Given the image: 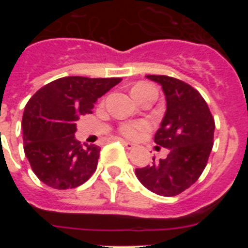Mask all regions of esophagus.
Returning a JSON list of instances; mask_svg holds the SVG:
<instances>
[{
    "mask_svg": "<svg viewBox=\"0 0 248 248\" xmlns=\"http://www.w3.org/2000/svg\"><path fill=\"white\" fill-rule=\"evenodd\" d=\"M120 141H122L123 145L125 146L126 149H129V150H130V149H133V148H134V146H135L134 144H133V143H129V141H126V140H120Z\"/></svg>",
    "mask_w": 248,
    "mask_h": 248,
    "instance_id": "obj_1",
    "label": "esophagus"
}]
</instances>
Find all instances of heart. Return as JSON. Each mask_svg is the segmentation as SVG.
I'll use <instances>...</instances> for the list:
<instances>
[{"instance_id":"1","label":"heart","mask_w":248,"mask_h":248,"mask_svg":"<svg viewBox=\"0 0 248 248\" xmlns=\"http://www.w3.org/2000/svg\"><path fill=\"white\" fill-rule=\"evenodd\" d=\"M141 88H149V87L145 84H139L137 85V87H134L133 91H135V89H141ZM143 129H144V124L133 123V124H124V125L122 126V129H120V131H122L123 134L125 135V137L135 138L139 135V133L143 130Z\"/></svg>"}]
</instances>
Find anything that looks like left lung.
Segmentation results:
<instances>
[{
    "mask_svg": "<svg viewBox=\"0 0 248 248\" xmlns=\"http://www.w3.org/2000/svg\"><path fill=\"white\" fill-rule=\"evenodd\" d=\"M161 85L166 110L154 141L169 149L166 159L135 169L138 180L151 192L175 196L202 174L214 145L215 122L205 99L187 83L168 76H145Z\"/></svg>",
    "mask_w": 248,
    "mask_h": 248,
    "instance_id": "obj_1",
    "label": "left lung"
}]
</instances>
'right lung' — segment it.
<instances>
[{
    "label": "right lung",
    "instance_id": "add662e5",
    "mask_svg": "<svg viewBox=\"0 0 248 248\" xmlns=\"http://www.w3.org/2000/svg\"><path fill=\"white\" fill-rule=\"evenodd\" d=\"M122 78L63 77L39 89L22 118L23 149L39 180L58 190L80 186L93 175L100 148L76 139L77 120Z\"/></svg>",
    "mask_w": 248,
    "mask_h": 248
}]
</instances>
